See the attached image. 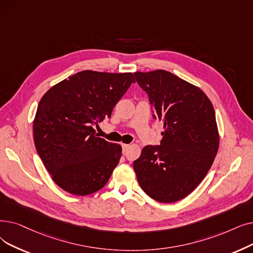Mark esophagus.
I'll use <instances>...</instances> for the list:
<instances>
[{
  "mask_svg": "<svg viewBox=\"0 0 253 253\" xmlns=\"http://www.w3.org/2000/svg\"><path fill=\"white\" fill-rule=\"evenodd\" d=\"M129 147H130V145H127V144H123L122 145V150H123V153H125L128 149H129Z\"/></svg>",
  "mask_w": 253,
  "mask_h": 253,
  "instance_id": "34e87169",
  "label": "esophagus"
}]
</instances>
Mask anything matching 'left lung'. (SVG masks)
Listing matches in <instances>:
<instances>
[{"instance_id": "8db88e82", "label": "left lung", "mask_w": 253, "mask_h": 253, "mask_svg": "<svg viewBox=\"0 0 253 253\" xmlns=\"http://www.w3.org/2000/svg\"><path fill=\"white\" fill-rule=\"evenodd\" d=\"M163 123L160 146H146L133 162L138 184L159 203L189 195L211 169L219 148L214 107L200 89L166 70L135 72Z\"/></svg>"}]
</instances>
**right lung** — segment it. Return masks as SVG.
<instances>
[{
    "instance_id": "right-lung-1",
    "label": "right lung",
    "mask_w": 253,
    "mask_h": 253,
    "mask_svg": "<svg viewBox=\"0 0 253 253\" xmlns=\"http://www.w3.org/2000/svg\"><path fill=\"white\" fill-rule=\"evenodd\" d=\"M133 73L84 70L43 95L33 122L34 142L51 179L74 195L100 190L118 166L122 147L94 129L112 116Z\"/></svg>"
}]
</instances>
